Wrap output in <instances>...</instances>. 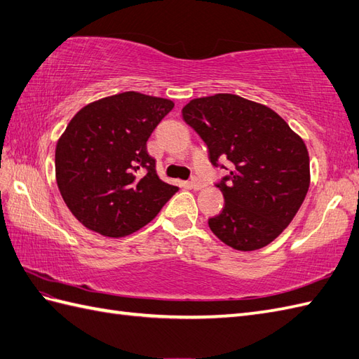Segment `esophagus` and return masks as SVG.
Instances as JSON below:
<instances>
[{
	"instance_id": "esophagus-1",
	"label": "esophagus",
	"mask_w": 359,
	"mask_h": 359,
	"mask_svg": "<svg viewBox=\"0 0 359 359\" xmlns=\"http://www.w3.org/2000/svg\"><path fill=\"white\" fill-rule=\"evenodd\" d=\"M191 189H195V190H199V189H203L204 187V182L203 181H199L198 178H194L190 181V184H189Z\"/></svg>"
}]
</instances>
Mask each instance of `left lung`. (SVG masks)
Here are the masks:
<instances>
[{"label": "left lung", "mask_w": 359, "mask_h": 359, "mask_svg": "<svg viewBox=\"0 0 359 359\" xmlns=\"http://www.w3.org/2000/svg\"><path fill=\"white\" fill-rule=\"evenodd\" d=\"M182 118L208 147L215 168L231 161L219 187L225 205L208 226L239 251L266 247L291 224L309 189L303 140L277 112L236 94L190 100Z\"/></svg>", "instance_id": "1"}]
</instances>
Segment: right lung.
Here are the masks:
<instances>
[{"label":"right lung","instance_id":"right-lung-1","mask_svg":"<svg viewBox=\"0 0 359 359\" xmlns=\"http://www.w3.org/2000/svg\"><path fill=\"white\" fill-rule=\"evenodd\" d=\"M173 102L128 91L86 104L56 146V181L77 221L108 238L149 224L178 187L158 178L146 143Z\"/></svg>","mask_w":359,"mask_h":359}]
</instances>
